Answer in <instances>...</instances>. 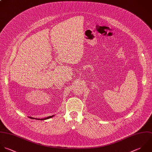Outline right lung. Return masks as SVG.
Here are the masks:
<instances>
[{
  "instance_id": "1",
  "label": "right lung",
  "mask_w": 152,
  "mask_h": 152,
  "mask_svg": "<svg viewBox=\"0 0 152 152\" xmlns=\"http://www.w3.org/2000/svg\"><path fill=\"white\" fill-rule=\"evenodd\" d=\"M54 115H52V116H50V117H47L46 118H41V119H39V118H33V117H28L29 118H31V119H35V120H47V119H48V118H50L51 117H53Z\"/></svg>"
}]
</instances>
